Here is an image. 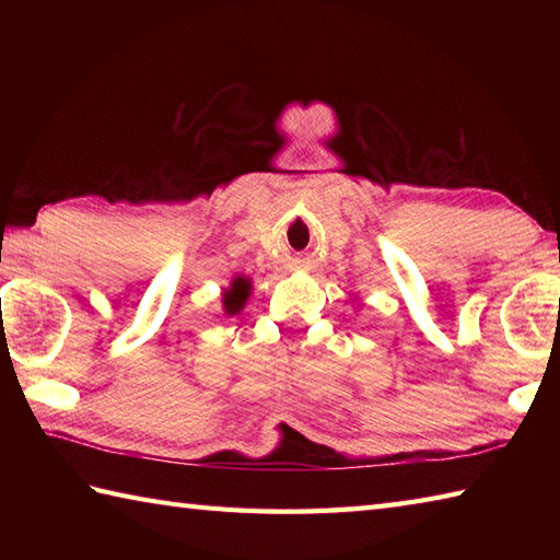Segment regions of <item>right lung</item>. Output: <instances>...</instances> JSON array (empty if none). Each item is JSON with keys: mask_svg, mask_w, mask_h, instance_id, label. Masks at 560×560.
Segmentation results:
<instances>
[{"mask_svg": "<svg viewBox=\"0 0 560 560\" xmlns=\"http://www.w3.org/2000/svg\"><path fill=\"white\" fill-rule=\"evenodd\" d=\"M247 295H249V279L237 277V279L231 283V289L223 293V311L229 313V315H235V313L241 311V307L245 305Z\"/></svg>", "mask_w": 560, "mask_h": 560, "instance_id": "obj_1", "label": "right lung"}]
</instances>
